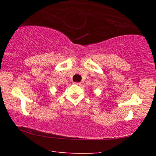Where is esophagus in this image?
Masks as SVG:
<instances>
[{"instance_id":"1","label":"esophagus","mask_w":156,"mask_h":156,"mask_svg":"<svg viewBox=\"0 0 156 156\" xmlns=\"http://www.w3.org/2000/svg\"><path fill=\"white\" fill-rule=\"evenodd\" d=\"M73 84H78V85H80V84H81V83H73Z\"/></svg>"}]
</instances>
